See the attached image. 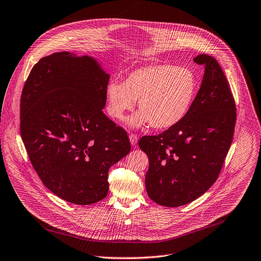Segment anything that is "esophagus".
<instances>
[{
    "label": "esophagus",
    "instance_id": "1",
    "mask_svg": "<svg viewBox=\"0 0 261 261\" xmlns=\"http://www.w3.org/2000/svg\"><path fill=\"white\" fill-rule=\"evenodd\" d=\"M129 139H130V143L134 146V145H136V143H137V136L135 135V134H130L129 135Z\"/></svg>",
    "mask_w": 261,
    "mask_h": 261
}]
</instances>
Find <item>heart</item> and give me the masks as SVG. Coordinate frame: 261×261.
<instances>
[{
    "label": "heart",
    "mask_w": 261,
    "mask_h": 261,
    "mask_svg": "<svg viewBox=\"0 0 261 261\" xmlns=\"http://www.w3.org/2000/svg\"><path fill=\"white\" fill-rule=\"evenodd\" d=\"M198 91V80L186 67L152 64L131 71L126 82L110 81L105 89L107 113L122 120L138 100V110L127 120L131 128L150 125L165 130L178 124L190 111Z\"/></svg>",
    "instance_id": "heart-1"
}]
</instances>
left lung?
I'll use <instances>...</instances> for the list:
<instances>
[{"label":"left lung","instance_id":"obj_1","mask_svg":"<svg viewBox=\"0 0 261 261\" xmlns=\"http://www.w3.org/2000/svg\"><path fill=\"white\" fill-rule=\"evenodd\" d=\"M194 62L204 73L188 115L158 136H143L138 142L150 163L146 193L163 206H180L204 194L233 137L236 104L224 73L212 56L198 55Z\"/></svg>","mask_w":261,"mask_h":261}]
</instances>
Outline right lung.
Returning a JSON list of instances; mask_svg holds the SVG:
<instances>
[{
	"instance_id": "add662e5",
	"label": "right lung",
	"mask_w": 261,
	"mask_h": 261,
	"mask_svg": "<svg viewBox=\"0 0 261 261\" xmlns=\"http://www.w3.org/2000/svg\"><path fill=\"white\" fill-rule=\"evenodd\" d=\"M110 74L94 57L55 53L37 63L20 99V133L45 187L80 205L106 197L108 170L131 150L104 114Z\"/></svg>"
}]
</instances>
